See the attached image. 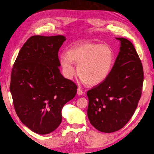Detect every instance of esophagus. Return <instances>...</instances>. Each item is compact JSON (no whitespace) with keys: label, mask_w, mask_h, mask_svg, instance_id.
I'll return each mask as SVG.
<instances>
[{"label":"esophagus","mask_w":154,"mask_h":154,"mask_svg":"<svg viewBox=\"0 0 154 154\" xmlns=\"http://www.w3.org/2000/svg\"><path fill=\"white\" fill-rule=\"evenodd\" d=\"M83 93V91L80 88H78V90H77V95L78 96H81V95H82Z\"/></svg>","instance_id":"esophagus-1"}]
</instances>
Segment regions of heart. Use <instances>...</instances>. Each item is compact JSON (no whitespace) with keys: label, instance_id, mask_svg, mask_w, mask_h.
<instances>
[{"label":"heart","instance_id":"obj_1","mask_svg":"<svg viewBox=\"0 0 154 154\" xmlns=\"http://www.w3.org/2000/svg\"><path fill=\"white\" fill-rule=\"evenodd\" d=\"M60 62L64 74L71 78L75 74L74 64H77V73L83 82L90 86L102 83L113 68L114 53L110 47L101 44L86 42L63 52Z\"/></svg>","mask_w":154,"mask_h":154}]
</instances>
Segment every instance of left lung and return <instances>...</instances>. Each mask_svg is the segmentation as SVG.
Returning a JSON list of instances; mask_svg holds the SVG:
<instances>
[{"label":"left lung","instance_id":"1","mask_svg":"<svg viewBox=\"0 0 154 154\" xmlns=\"http://www.w3.org/2000/svg\"><path fill=\"white\" fill-rule=\"evenodd\" d=\"M120 49L108 77L87 92V114L91 125L104 133L122 128L132 117L141 96L143 65L128 39L116 38Z\"/></svg>","mask_w":154,"mask_h":154}]
</instances>
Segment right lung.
Wrapping results in <instances>:
<instances>
[{"mask_svg": "<svg viewBox=\"0 0 154 154\" xmlns=\"http://www.w3.org/2000/svg\"><path fill=\"white\" fill-rule=\"evenodd\" d=\"M63 35L31 36L20 49L11 71L10 92L20 121L34 132L49 134L61 124L64 104L77 85L60 73Z\"/></svg>", "mask_w": 154, "mask_h": 154, "instance_id": "add662e5", "label": "right lung"}]
</instances>
